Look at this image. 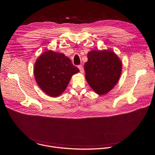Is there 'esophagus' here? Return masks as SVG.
Here are the masks:
<instances>
[{
	"instance_id": "1",
	"label": "esophagus",
	"mask_w": 155,
	"mask_h": 155,
	"mask_svg": "<svg viewBox=\"0 0 155 155\" xmlns=\"http://www.w3.org/2000/svg\"><path fill=\"white\" fill-rule=\"evenodd\" d=\"M78 68H79V69H80V72L81 73H83L84 72V68H83V65H81V64H80V65H78Z\"/></svg>"
}]
</instances>
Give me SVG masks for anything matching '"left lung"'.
<instances>
[{
	"label": "left lung",
	"mask_w": 155,
	"mask_h": 155,
	"mask_svg": "<svg viewBox=\"0 0 155 155\" xmlns=\"http://www.w3.org/2000/svg\"><path fill=\"white\" fill-rule=\"evenodd\" d=\"M84 64L86 78L91 88L100 95L108 93L117 84L122 72V62L111 50H93Z\"/></svg>",
	"instance_id": "obj_1"
}]
</instances>
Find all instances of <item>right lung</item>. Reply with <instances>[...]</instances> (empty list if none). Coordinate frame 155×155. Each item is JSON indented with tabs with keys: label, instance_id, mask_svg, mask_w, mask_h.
I'll use <instances>...</instances> for the list:
<instances>
[{
	"label": "right lung",
	"instance_id": "add662e5",
	"mask_svg": "<svg viewBox=\"0 0 155 155\" xmlns=\"http://www.w3.org/2000/svg\"><path fill=\"white\" fill-rule=\"evenodd\" d=\"M79 69L64 54L45 51L36 60L34 75L39 87L48 96L57 97L66 89L72 75Z\"/></svg>",
	"mask_w": 155,
	"mask_h": 155
}]
</instances>
